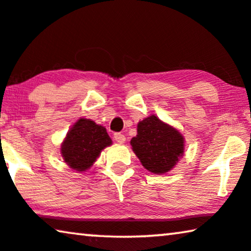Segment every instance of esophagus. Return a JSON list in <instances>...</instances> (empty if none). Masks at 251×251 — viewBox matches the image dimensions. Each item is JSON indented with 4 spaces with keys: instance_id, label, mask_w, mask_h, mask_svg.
I'll return each instance as SVG.
<instances>
[{
    "instance_id": "34e87169",
    "label": "esophagus",
    "mask_w": 251,
    "mask_h": 251,
    "mask_svg": "<svg viewBox=\"0 0 251 251\" xmlns=\"http://www.w3.org/2000/svg\"><path fill=\"white\" fill-rule=\"evenodd\" d=\"M114 139L116 140V142H118V143H124L126 141L125 135H124V134H122V133H115L114 134Z\"/></svg>"
}]
</instances>
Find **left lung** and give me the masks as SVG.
I'll use <instances>...</instances> for the list:
<instances>
[{"label": "left lung", "instance_id": "left-lung-1", "mask_svg": "<svg viewBox=\"0 0 251 251\" xmlns=\"http://www.w3.org/2000/svg\"><path fill=\"white\" fill-rule=\"evenodd\" d=\"M130 146L148 171L164 174L183 154L184 140L178 130L152 115L137 124V135L130 140Z\"/></svg>", "mask_w": 251, "mask_h": 251}]
</instances>
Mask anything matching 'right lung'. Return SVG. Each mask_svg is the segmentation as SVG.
Instances as JSON below:
<instances>
[{
    "mask_svg": "<svg viewBox=\"0 0 251 251\" xmlns=\"http://www.w3.org/2000/svg\"><path fill=\"white\" fill-rule=\"evenodd\" d=\"M111 139L103 126L90 119L80 118L67 134L61 146V154L70 168L84 172L97 160Z\"/></svg>",
    "mask_w": 251,
    "mask_h": 251,
    "instance_id": "1",
    "label": "right lung"
}]
</instances>
